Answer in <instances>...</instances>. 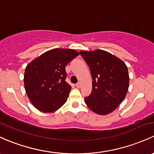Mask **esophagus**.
Masks as SVG:
<instances>
[{
  "label": "esophagus",
  "instance_id": "1",
  "mask_svg": "<svg viewBox=\"0 0 154 154\" xmlns=\"http://www.w3.org/2000/svg\"><path fill=\"white\" fill-rule=\"evenodd\" d=\"M75 85L77 88H80V86H81V83L80 82H77V83H76Z\"/></svg>",
  "mask_w": 154,
  "mask_h": 154
}]
</instances>
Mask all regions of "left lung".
I'll use <instances>...</instances> for the list:
<instances>
[{
  "label": "left lung",
  "instance_id": "obj_1",
  "mask_svg": "<svg viewBox=\"0 0 154 154\" xmlns=\"http://www.w3.org/2000/svg\"><path fill=\"white\" fill-rule=\"evenodd\" d=\"M80 54L88 64L93 79L91 92L85 97V104L98 114L112 112L123 101L128 89L125 63L103 50L82 51Z\"/></svg>",
  "mask_w": 154,
  "mask_h": 154
}]
</instances>
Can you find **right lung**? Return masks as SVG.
<instances>
[{"label":"right lung","mask_w":154,"mask_h":154,"mask_svg":"<svg viewBox=\"0 0 154 154\" xmlns=\"http://www.w3.org/2000/svg\"><path fill=\"white\" fill-rule=\"evenodd\" d=\"M79 55L68 48L49 50L26 67L24 85L34 106L42 112H53L67 100L72 87L66 82L65 67Z\"/></svg>","instance_id":"obj_1"}]
</instances>
